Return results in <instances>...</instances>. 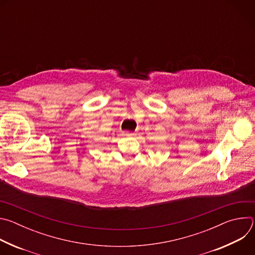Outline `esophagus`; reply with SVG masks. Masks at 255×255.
<instances>
[{
	"label": "esophagus",
	"mask_w": 255,
	"mask_h": 255,
	"mask_svg": "<svg viewBox=\"0 0 255 255\" xmlns=\"http://www.w3.org/2000/svg\"><path fill=\"white\" fill-rule=\"evenodd\" d=\"M124 135L125 136H134V135H136V133L135 132H130V131H125Z\"/></svg>",
	"instance_id": "1"
}]
</instances>
